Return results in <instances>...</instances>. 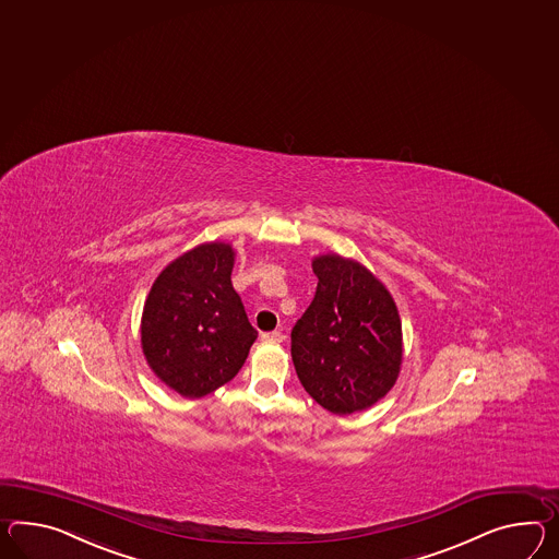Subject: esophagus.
<instances>
[{
    "mask_svg": "<svg viewBox=\"0 0 559 559\" xmlns=\"http://www.w3.org/2000/svg\"><path fill=\"white\" fill-rule=\"evenodd\" d=\"M262 341H266V343H283L285 335H283V331H269V333H262Z\"/></svg>",
    "mask_w": 559,
    "mask_h": 559,
    "instance_id": "34e87169",
    "label": "esophagus"
}]
</instances>
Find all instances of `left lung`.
<instances>
[{
	"instance_id": "left-lung-1",
	"label": "left lung",
	"mask_w": 559,
	"mask_h": 559,
	"mask_svg": "<svg viewBox=\"0 0 559 559\" xmlns=\"http://www.w3.org/2000/svg\"><path fill=\"white\" fill-rule=\"evenodd\" d=\"M314 299L290 333L302 388L319 406L347 416L394 388L402 366V321L390 290L340 254L313 259Z\"/></svg>"
}]
</instances>
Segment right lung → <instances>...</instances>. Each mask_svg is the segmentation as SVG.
Instances as JSON below:
<instances>
[{"label": "right lung", "mask_w": 559, "mask_h": 559, "mask_svg": "<svg viewBox=\"0 0 559 559\" xmlns=\"http://www.w3.org/2000/svg\"><path fill=\"white\" fill-rule=\"evenodd\" d=\"M234 248L205 242L167 264L141 317V347L153 373L183 397H202L245 366L259 337L231 286Z\"/></svg>", "instance_id": "right-lung-1"}]
</instances>
